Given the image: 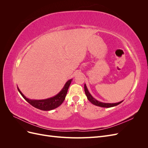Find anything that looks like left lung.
Returning <instances> with one entry per match:
<instances>
[{
    "label": "left lung",
    "mask_w": 148,
    "mask_h": 148,
    "mask_svg": "<svg viewBox=\"0 0 148 148\" xmlns=\"http://www.w3.org/2000/svg\"><path fill=\"white\" fill-rule=\"evenodd\" d=\"M84 91H85V94H86V97L88 98V101H90L92 104L97 106H99L101 107H106V108H109V107H114L117 106L119 104H120V103H122L123 102L122 101H120L117 103H105V102H100L99 101L96 100L95 98H94L90 93H89L88 89L86 87V84H84Z\"/></svg>",
    "instance_id": "left-lung-1"
}]
</instances>
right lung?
Returning <instances> with one entry per match:
<instances>
[{
	"instance_id": "right-lung-1",
	"label": "right lung",
	"mask_w": 148,
	"mask_h": 148,
	"mask_svg": "<svg viewBox=\"0 0 148 148\" xmlns=\"http://www.w3.org/2000/svg\"><path fill=\"white\" fill-rule=\"evenodd\" d=\"M71 81H72V79L68 80L65 84L63 88L62 89V90L57 95L53 97L48 98V99L41 100L29 99L25 96V95L21 92L18 88L17 87V88L19 92L21 94V95L31 106L42 110H51L60 106L62 104V102H64Z\"/></svg>"
}]
</instances>
